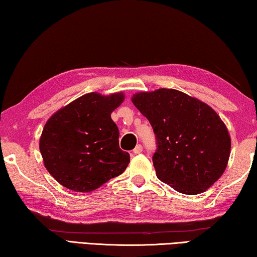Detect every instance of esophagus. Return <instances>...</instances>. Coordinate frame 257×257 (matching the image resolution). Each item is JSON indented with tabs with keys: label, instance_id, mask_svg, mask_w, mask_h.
I'll return each mask as SVG.
<instances>
[{
	"label": "esophagus",
	"instance_id": "1",
	"mask_svg": "<svg viewBox=\"0 0 257 257\" xmlns=\"http://www.w3.org/2000/svg\"><path fill=\"white\" fill-rule=\"evenodd\" d=\"M140 153H142V146L141 145H138L136 148L133 149V151H132V156H134V155L140 154Z\"/></svg>",
	"mask_w": 257,
	"mask_h": 257
}]
</instances>
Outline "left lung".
Instances as JSON below:
<instances>
[{"label":"left lung","mask_w":257,"mask_h":257,"mask_svg":"<svg viewBox=\"0 0 257 257\" xmlns=\"http://www.w3.org/2000/svg\"><path fill=\"white\" fill-rule=\"evenodd\" d=\"M132 102L153 126L157 178L184 195L212 187L228 165L231 139L213 108L174 89L133 94Z\"/></svg>","instance_id":"left-lung-1"}]
</instances>
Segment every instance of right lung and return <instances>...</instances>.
I'll return each mask as SVG.
<instances>
[{
	"mask_svg": "<svg viewBox=\"0 0 257 257\" xmlns=\"http://www.w3.org/2000/svg\"><path fill=\"white\" fill-rule=\"evenodd\" d=\"M123 101L121 92H91L46 121L40 151L45 168L61 186L90 192L126 170L130 155L119 148V131L110 116Z\"/></svg>",
	"mask_w": 257,
	"mask_h": 257,
	"instance_id": "right-lung-1",
	"label": "right lung"
}]
</instances>
